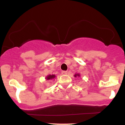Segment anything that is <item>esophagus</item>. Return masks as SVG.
I'll use <instances>...</instances> for the list:
<instances>
[{
	"mask_svg": "<svg viewBox=\"0 0 125 125\" xmlns=\"http://www.w3.org/2000/svg\"><path fill=\"white\" fill-rule=\"evenodd\" d=\"M67 71H62V74H67Z\"/></svg>",
	"mask_w": 125,
	"mask_h": 125,
	"instance_id": "obj_1",
	"label": "esophagus"
}]
</instances>
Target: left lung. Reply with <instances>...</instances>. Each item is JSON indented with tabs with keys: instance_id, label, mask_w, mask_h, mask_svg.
<instances>
[{
	"instance_id": "8db88e82",
	"label": "left lung",
	"mask_w": 125,
	"mask_h": 125,
	"mask_svg": "<svg viewBox=\"0 0 125 125\" xmlns=\"http://www.w3.org/2000/svg\"><path fill=\"white\" fill-rule=\"evenodd\" d=\"M74 76L75 77H79L80 76V74H79V73H77V74H75L74 75Z\"/></svg>"
}]
</instances>
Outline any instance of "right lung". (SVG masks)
<instances>
[{
	"label": "right lung",
	"instance_id": "add662e5",
	"mask_svg": "<svg viewBox=\"0 0 125 125\" xmlns=\"http://www.w3.org/2000/svg\"><path fill=\"white\" fill-rule=\"evenodd\" d=\"M56 77V76L54 75V74H49V75H48L46 76V80H52L53 79H54V77Z\"/></svg>",
	"mask_w": 125,
	"mask_h": 125
}]
</instances>
